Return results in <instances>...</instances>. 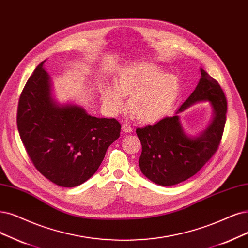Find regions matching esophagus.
<instances>
[{"instance_id":"obj_1","label":"esophagus","mask_w":248,"mask_h":248,"mask_svg":"<svg viewBox=\"0 0 248 248\" xmlns=\"http://www.w3.org/2000/svg\"><path fill=\"white\" fill-rule=\"evenodd\" d=\"M122 130H123V132H124V133H131V132L133 131L132 126H131L130 124H124L122 125Z\"/></svg>"}]
</instances>
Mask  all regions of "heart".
<instances>
[{"label": "heart", "instance_id": "obj_1", "mask_svg": "<svg viewBox=\"0 0 248 248\" xmlns=\"http://www.w3.org/2000/svg\"><path fill=\"white\" fill-rule=\"evenodd\" d=\"M180 93L179 79L168 75L156 64L133 62L118 72L114 86L103 89V101L116 113L124 105L123 96L129 97V107L142 122H155L166 115Z\"/></svg>", "mask_w": 248, "mask_h": 248}]
</instances>
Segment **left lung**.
Segmentation results:
<instances>
[{"label":"left lung","instance_id":"8db88e82","mask_svg":"<svg viewBox=\"0 0 248 248\" xmlns=\"http://www.w3.org/2000/svg\"><path fill=\"white\" fill-rule=\"evenodd\" d=\"M200 72L201 78L193 93L175 115L136 130L142 144L140 170L146 178L157 185H177L194 176L215 154L221 142L226 124L227 100L218 82L204 69L200 68ZM200 102H210L213 117L202 132L189 135L180 124L178 113Z\"/></svg>","mask_w":248,"mask_h":248}]
</instances>
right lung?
<instances>
[{"mask_svg":"<svg viewBox=\"0 0 248 248\" xmlns=\"http://www.w3.org/2000/svg\"><path fill=\"white\" fill-rule=\"evenodd\" d=\"M41 62L27 80L17 110V127L33 166L61 187L89 180L107 148L121 134L115 118L96 117L75 103L54 98L49 73Z\"/></svg>","mask_w":248,"mask_h":248,"instance_id":"1","label":"right lung"}]
</instances>
